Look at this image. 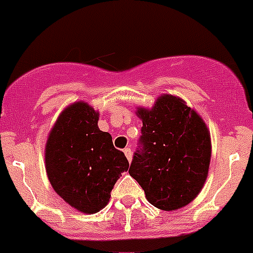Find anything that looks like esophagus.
I'll return each instance as SVG.
<instances>
[{
	"mask_svg": "<svg viewBox=\"0 0 253 253\" xmlns=\"http://www.w3.org/2000/svg\"><path fill=\"white\" fill-rule=\"evenodd\" d=\"M124 154H125V157H126V159H128L129 162H131V157H133V154H131L130 148H125Z\"/></svg>",
	"mask_w": 253,
	"mask_h": 253,
	"instance_id": "esophagus-1",
	"label": "esophagus"
}]
</instances>
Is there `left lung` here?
<instances>
[{"label":"left lung","instance_id":"left-lung-1","mask_svg":"<svg viewBox=\"0 0 253 253\" xmlns=\"http://www.w3.org/2000/svg\"><path fill=\"white\" fill-rule=\"evenodd\" d=\"M142 135L129 174L149 203L174 211L191 203L202 189L211 161V138L202 118L184 101L163 95L150 110L139 108Z\"/></svg>","mask_w":253,"mask_h":253}]
</instances>
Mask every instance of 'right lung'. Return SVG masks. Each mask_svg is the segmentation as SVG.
<instances>
[{
  "mask_svg": "<svg viewBox=\"0 0 253 253\" xmlns=\"http://www.w3.org/2000/svg\"><path fill=\"white\" fill-rule=\"evenodd\" d=\"M99 113L86 103L65 109L50 131L45 149L46 173L52 188L71 207L95 213L105 207L110 192L129 169L111 135L98 128Z\"/></svg>",
  "mask_w": 253,
  "mask_h": 253,
  "instance_id": "1",
  "label": "right lung"
}]
</instances>
